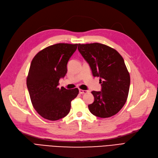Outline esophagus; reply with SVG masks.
<instances>
[{"label": "esophagus", "mask_w": 158, "mask_h": 158, "mask_svg": "<svg viewBox=\"0 0 158 158\" xmlns=\"http://www.w3.org/2000/svg\"><path fill=\"white\" fill-rule=\"evenodd\" d=\"M79 92H80V94H84L88 93V92L87 90H83V89H79Z\"/></svg>", "instance_id": "esophagus-1"}]
</instances>
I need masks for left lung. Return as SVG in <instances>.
I'll list each match as a JSON object with an SVG mask.
<instances>
[{
    "label": "left lung",
    "mask_w": 158,
    "mask_h": 158,
    "mask_svg": "<svg viewBox=\"0 0 158 158\" xmlns=\"http://www.w3.org/2000/svg\"><path fill=\"white\" fill-rule=\"evenodd\" d=\"M78 49L102 83V92H92L94 102L88 106L89 111L101 118L114 115L125 104L130 88L123 58L115 49L99 43L78 44Z\"/></svg>",
    "instance_id": "left-lung-1"
}]
</instances>
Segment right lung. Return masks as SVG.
I'll return each mask as SVG.
<instances>
[{
    "instance_id": "add662e5",
    "label": "right lung",
    "mask_w": 158,
    "mask_h": 158,
    "mask_svg": "<svg viewBox=\"0 0 158 158\" xmlns=\"http://www.w3.org/2000/svg\"><path fill=\"white\" fill-rule=\"evenodd\" d=\"M78 44H56L37 52L31 61L26 84L33 107L49 121L64 117L70 112L71 102L78 88L66 89L58 85L67 73V63Z\"/></svg>"
}]
</instances>
